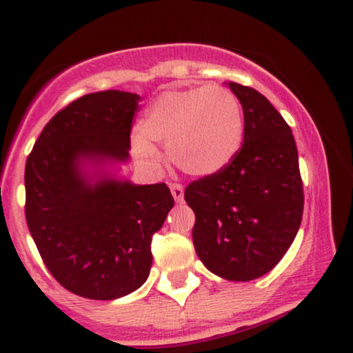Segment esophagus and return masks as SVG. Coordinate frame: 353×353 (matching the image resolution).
Returning a JSON list of instances; mask_svg holds the SVG:
<instances>
[{
    "label": "esophagus",
    "instance_id": "34e87169",
    "mask_svg": "<svg viewBox=\"0 0 353 353\" xmlns=\"http://www.w3.org/2000/svg\"><path fill=\"white\" fill-rule=\"evenodd\" d=\"M169 188H171V194H172L174 201H176L177 204H181V202L184 201V188H182L181 184H171Z\"/></svg>",
    "mask_w": 353,
    "mask_h": 353
}]
</instances>
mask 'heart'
I'll list each match as a JSON object with an SVG mask.
<instances>
[{
	"instance_id": "1",
	"label": "heart",
	"mask_w": 353,
	"mask_h": 353,
	"mask_svg": "<svg viewBox=\"0 0 353 353\" xmlns=\"http://www.w3.org/2000/svg\"><path fill=\"white\" fill-rule=\"evenodd\" d=\"M143 134L131 137V151L141 164L156 168L161 156L152 143L168 145L169 159L189 176L224 171L244 141L241 101L224 86L210 84L165 91L141 121Z\"/></svg>"
}]
</instances>
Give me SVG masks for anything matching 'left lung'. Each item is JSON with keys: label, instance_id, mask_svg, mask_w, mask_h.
Segmentation results:
<instances>
[{"label": "left lung", "instance_id": "8db88e82", "mask_svg": "<svg viewBox=\"0 0 353 353\" xmlns=\"http://www.w3.org/2000/svg\"><path fill=\"white\" fill-rule=\"evenodd\" d=\"M244 111V143L224 171L194 181L192 242L212 274L247 282L272 270L302 222L303 189L289 124L265 96L229 83Z\"/></svg>", "mask_w": 353, "mask_h": 353}]
</instances>
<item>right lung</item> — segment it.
<instances>
[{"label": "right lung", "mask_w": 353, "mask_h": 353, "mask_svg": "<svg viewBox=\"0 0 353 353\" xmlns=\"http://www.w3.org/2000/svg\"><path fill=\"white\" fill-rule=\"evenodd\" d=\"M139 99L111 89L72 101L26 159L24 212L44 265L64 289L92 301L124 297L148 281L152 236L174 205L164 182L136 185L104 172L129 159Z\"/></svg>", "instance_id": "add662e5"}]
</instances>
